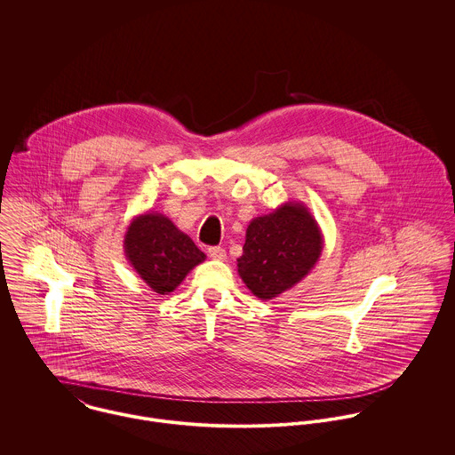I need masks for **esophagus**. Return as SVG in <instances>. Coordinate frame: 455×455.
Listing matches in <instances>:
<instances>
[{"instance_id":"obj_1","label":"esophagus","mask_w":455,"mask_h":455,"mask_svg":"<svg viewBox=\"0 0 455 455\" xmlns=\"http://www.w3.org/2000/svg\"><path fill=\"white\" fill-rule=\"evenodd\" d=\"M208 256L212 259L224 260L226 259V251L222 247H210L208 249Z\"/></svg>"}]
</instances>
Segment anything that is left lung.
I'll list each match as a JSON object with an SVG mask.
<instances>
[{
    "mask_svg": "<svg viewBox=\"0 0 455 455\" xmlns=\"http://www.w3.org/2000/svg\"><path fill=\"white\" fill-rule=\"evenodd\" d=\"M323 249V231L308 206L287 201L247 226L238 275L254 296L273 299L314 269Z\"/></svg>",
    "mask_w": 455,
    "mask_h": 455,
    "instance_id": "left-lung-1",
    "label": "left lung"
}]
</instances>
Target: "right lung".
Wrapping results in <instances>:
<instances>
[{
    "label": "right lung",
    "mask_w": 455,
    "mask_h": 455,
    "mask_svg": "<svg viewBox=\"0 0 455 455\" xmlns=\"http://www.w3.org/2000/svg\"><path fill=\"white\" fill-rule=\"evenodd\" d=\"M124 254L138 276L157 294L173 292L188 273L206 259L195 242L159 212L131 219Z\"/></svg>",
    "instance_id": "add662e5"
}]
</instances>
